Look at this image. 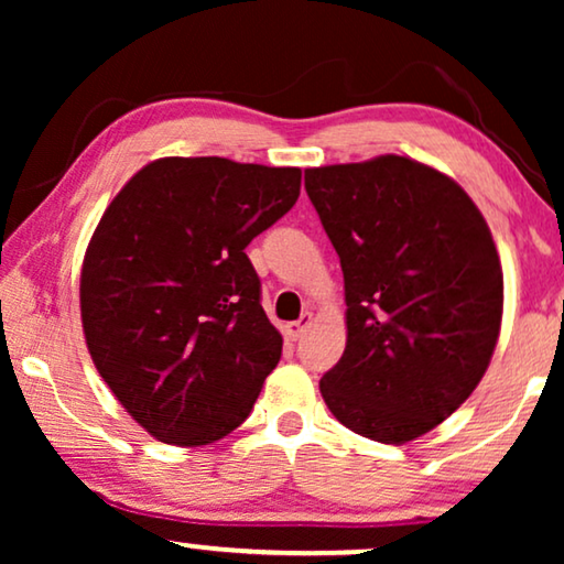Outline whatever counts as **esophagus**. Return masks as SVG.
Returning a JSON list of instances; mask_svg holds the SVG:
<instances>
[{"mask_svg": "<svg viewBox=\"0 0 564 564\" xmlns=\"http://www.w3.org/2000/svg\"><path fill=\"white\" fill-rule=\"evenodd\" d=\"M311 321H313V313H303V318L295 321V323H288V326H284V330H288V336L292 338V341H295V338H300V336L305 334V328L311 326Z\"/></svg>", "mask_w": 564, "mask_h": 564, "instance_id": "obj_1", "label": "esophagus"}]
</instances>
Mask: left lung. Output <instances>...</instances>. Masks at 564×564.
Wrapping results in <instances>:
<instances>
[{
  "label": "left lung",
  "instance_id": "left-lung-1",
  "mask_svg": "<svg viewBox=\"0 0 564 564\" xmlns=\"http://www.w3.org/2000/svg\"><path fill=\"white\" fill-rule=\"evenodd\" d=\"M341 259L346 349L321 380L354 434L413 442L473 395L496 351L503 269L452 176L408 156L305 169Z\"/></svg>",
  "mask_w": 564,
  "mask_h": 564
}]
</instances>
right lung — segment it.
Instances as JSON below:
<instances>
[{
    "label": "right lung",
    "mask_w": 564,
    "mask_h": 564,
    "mask_svg": "<svg viewBox=\"0 0 564 564\" xmlns=\"http://www.w3.org/2000/svg\"><path fill=\"white\" fill-rule=\"evenodd\" d=\"M295 166L169 156L107 205L82 264V326L107 388L153 438L241 426L282 357L246 246L300 197Z\"/></svg>",
    "instance_id": "1"
}]
</instances>
